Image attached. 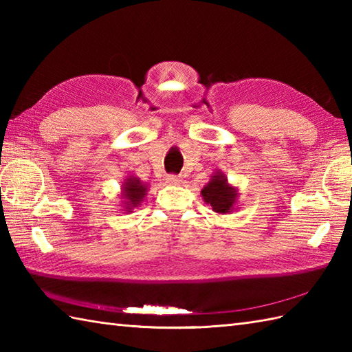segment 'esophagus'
Returning <instances> with one entry per match:
<instances>
[{"label":"esophagus","instance_id":"34e87169","mask_svg":"<svg viewBox=\"0 0 352 352\" xmlns=\"http://www.w3.org/2000/svg\"><path fill=\"white\" fill-rule=\"evenodd\" d=\"M166 182H168L169 184H175V186H178V184H182V183H183V178H182L180 175H168Z\"/></svg>","mask_w":352,"mask_h":352}]
</instances>
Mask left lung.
I'll use <instances>...</instances> for the list:
<instances>
[{"mask_svg": "<svg viewBox=\"0 0 352 352\" xmlns=\"http://www.w3.org/2000/svg\"><path fill=\"white\" fill-rule=\"evenodd\" d=\"M201 197L206 204L212 206L214 213L228 214L234 210L237 204L239 190L236 186L228 183V178L222 170H216L208 183L201 189Z\"/></svg>", "mask_w": 352, "mask_h": 352, "instance_id": "1", "label": "left lung"}]
</instances>
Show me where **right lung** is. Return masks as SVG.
<instances>
[{
    "label": "right lung",
    "mask_w": 352,
    "mask_h": 352,
    "mask_svg": "<svg viewBox=\"0 0 352 352\" xmlns=\"http://www.w3.org/2000/svg\"><path fill=\"white\" fill-rule=\"evenodd\" d=\"M148 193V184L142 183L140 178L129 175L125 177V180L121 184V193H119V198H121V204L125 213H130L134 207L140 206L142 201L146 197Z\"/></svg>",
    "instance_id": "add662e5"
}]
</instances>
